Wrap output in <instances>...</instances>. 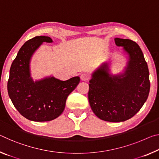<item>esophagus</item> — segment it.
Instances as JSON below:
<instances>
[{
	"label": "esophagus",
	"instance_id": "esophagus-1",
	"mask_svg": "<svg viewBox=\"0 0 159 159\" xmlns=\"http://www.w3.org/2000/svg\"><path fill=\"white\" fill-rule=\"evenodd\" d=\"M89 78H90V75L88 74H86V73H84V74H80V79L82 80H84V81L89 80Z\"/></svg>",
	"mask_w": 159,
	"mask_h": 159
}]
</instances>
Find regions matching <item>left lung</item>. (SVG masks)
I'll return each mask as SVG.
<instances>
[{"label": "left lung", "instance_id": "obj_1", "mask_svg": "<svg viewBox=\"0 0 159 159\" xmlns=\"http://www.w3.org/2000/svg\"><path fill=\"white\" fill-rule=\"evenodd\" d=\"M127 55L122 73L110 74L107 62L98 68L89 80V100L95 115L111 122H124L139 111L150 90L149 72L139 46L128 39H115Z\"/></svg>", "mask_w": 159, "mask_h": 159}]
</instances>
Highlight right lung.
I'll list each match as a JSON object with an SVG mask.
<instances>
[{"mask_svg": "<svg viewBox=\"0 0 159 159\" xmlns=\"http://www.w3.org/2000/svg\"><path fill=\"white\" fill-rule=\"evenodd\" d=\"M49 37L37 36L20 49L12 61L7 81V92L12 104L27 120L34 122L51 121L64 111L69 95L80 82L75 76L61 80L48 76L34 81L30 61L34 53L43 42L52 43Z\"/></svg>", "mask_w": 159, "mask_h": 159, "instance_id": "add662e5", "label": "right lung"}]
</instances>
